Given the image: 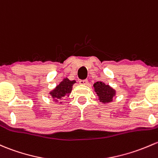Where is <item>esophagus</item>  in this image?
<instances>
[{
    "mask_svg": "<svg viewBox=\"0 0 158 158\" xmlns=\"http://www.w3.org/2000/svg\"><path fill=\"white\" fill-rule=\"evenodd\" d=\"M88 82H89L88 79H80L79 80V84L80 85H88Z\"/></svg>",
    "mask_w": 158,
    "mask_h": 158,
    "instance_id": "obj_1",
    "label": "esophagus"
}]
</instances>
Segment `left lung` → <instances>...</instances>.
<instances>
[{
    "label": "left lung",
    "mask_w": 158,
    "mask_h": 158,
    "mask_svg": "<svg viewBox=\"0 0 158 158\" xmlns=\"http://www.w3.org/2000/svg\"><path fill=\"white\" fill-rule=\"evenodd\" d=\"M94 88L101 102L108 103L113 101V98L115 95V91L108 85H105L102 82H97L94 84Z\"/></svg>",
    "instance_id": "8db88e82"
}]
</instances>
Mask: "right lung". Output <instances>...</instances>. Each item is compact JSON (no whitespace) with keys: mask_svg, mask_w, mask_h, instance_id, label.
<instances>
[{"mask_svg":"<svg viewBox=\"0 0 158 158\" xmlns=\"http://www.w3.org/2000/svg\"><path fill=\"white\" fill-rule=\"evenodd\" d=\"M76 81H70L69 79H64L52 92H50V94L53 97V98H55L56 100L58 99H62V98L69 96V94L72 91L73 85Z\"/></svg>","mask_w":158,"mask_h":158,"instance_id":"right-lung-1","label":"right lung"}]
</instances>
